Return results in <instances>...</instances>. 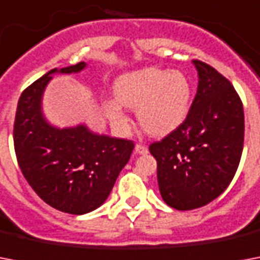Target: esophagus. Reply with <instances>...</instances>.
Here are the masks:
<instances>
[{
	"mask_svg": "<svg viewBox=\"0 0 260 260\" xmlns=\"http://www.w3.org/2000/svg\"><path fill=\"white\" fill-rule=\"evenodd\" d=\"M135 151H136V154H140V155H144L148 152L146 146H142V144H136L135 146Z\"/></svg>",
	"mask_w": 260,
	"mask_h": 260,
	"instance_id": "1",
	"label": "esophagus"
}]
</instances>
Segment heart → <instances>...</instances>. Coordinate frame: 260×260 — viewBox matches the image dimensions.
I'll return each mask as SVG.
<instances>
[{"label":"heart","instance_id":"obj_1","mask_svg":"<svg viewBox=\"0 0 260 260\" xmlns=\"http://www.w3.org/2000/svg\"><path fill=\"white\" fill-rule=\"evenodd\" d=\"M116 100L104 104L106 117L125 129L128 117L122 106L136 109L139 124L152 136H165L182 125L191 105V83L182 71L144 67L124 73L113 86Z\"/></svg>","mask_w":260,"mask_h":260}]
</instances>
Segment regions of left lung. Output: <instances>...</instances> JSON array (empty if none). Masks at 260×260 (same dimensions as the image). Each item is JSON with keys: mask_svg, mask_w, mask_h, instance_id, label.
Returning <instances> with one entry per match:
<instances>
[{"mask_svg": "<svg viewBox=\"0 0 260 260\" xmlns=\"http://www.w3.org/2000/svg\"><path fill=\"white\" fill-rule=\"evenodd\" d=\"M193 64L198 87L187 117L150 146L158 162L160 196L178 210L201 208L228 187L244 142V112L236 90L209 64Z\"/></svg>", "mask_w": 260, "mask_h": 260, "instance_id": "8db88e82", "label": "left lung"}]
</instances>
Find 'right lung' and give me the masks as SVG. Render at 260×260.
<instances>
[{"label": "right lung", "mask_w": 260, "mask_h": 260, "mask_svg": "<svg viewBox=\"0 0 260 260\" xmlns=\"http://www.w3.org/2000/svg\"><path fill=\"white\" fill-rule=\"evenodd\" d=\"M87 63L54 69L22 91L14 118L18 166L43 201L70 214L93 212L106 201L134 143L97 134L86 124L52 125L43 112V95L55 74H77Z\"/></svg>", "instance_id": "1"}]
</instances>
